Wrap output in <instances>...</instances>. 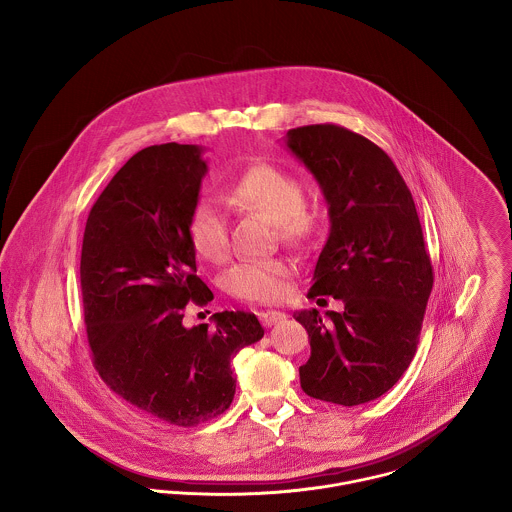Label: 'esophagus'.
I'll list each match as a JSON object with an SVG mask.
<instances>
[{"mask_svg": "<svg viewBox=\"0 0 512 512\" xmlns=\"http://www.w3.org/2000/svg\"><path fill=\"white\" fill-rule=\"evenodd\" d=\"M286 317H288V315H286L284 311H276V309H268V311H262V313H260V321H262L264 327H272V325L284 321Z\"/></svg>", "mask_w": 512, "mask_h": 512, "instance_id": "esophagus-1", "label": "esophagus"}]
</instances>
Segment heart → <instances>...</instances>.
<instances>
[{"mask_svg": "<svg viewBox=\"0 0 512 512\" xmlns=\"http://www.w3.org/2000/svg\"><path fill=\"white\" fill-rule=\"evenodd\" d=\"M301 183L284 169L256 163L236 175L224 187V201L242 213H256L274 222L286 242H303L313 230V215L303 205ZM187 238L193 252L207 262L219 264L228 254V226L211 201H199L187 219ZM293 264L284 258L248 260L232 266L224 276L226 292L240 299L274 303L280 301L292 280Z\"/></svg>", "mask_w": 512, "mask_h": 512, "instance_id": "heart-1", "label": "heart"}]
</instances>
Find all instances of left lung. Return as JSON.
<instances>
[{"label":"left lung","mask_w":512,"mask_h":512,"mask_svg":"<svg viewBox=\"0 0 512 512\" xmlns=\"http://www.w3.org/2000/svg\"><path fill=\"white\" fill-rule=\"evenodd\" d=\"M286 146L329 207V236L307 297L341 299V313L297 311L311 345L299 366L307 396L359 406L388 392L410 366L434 286L408 185L370 140L335 126L290 130ZM319 301V299H317Z\"/></svg>","instance_id":"obj_1"}]
</instances>
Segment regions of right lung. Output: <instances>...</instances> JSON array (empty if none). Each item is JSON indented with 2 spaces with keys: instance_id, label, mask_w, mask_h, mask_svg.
<instances>
[{
  "instance_id": "1",
  "label": "right lung",
  "mask_w": 512,
  "mask_h": 512,
  "mask_svg": "<svg viewBox=\"0 0 512 512\" xmlns=\"http://www.w3.org/2000/svg\"><path fill=\"white\" fill-rule=\"evenodd\" d=\"M203 151L173 142L130 157L90 209L80 254L84 323L98 374L147 416L181 428L230 406V361L264 337L246 311L215 313L213 327L183 325L189 299H213L187 238L207 175Z\"/></svg>"
}]
</instances>
